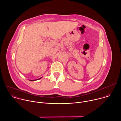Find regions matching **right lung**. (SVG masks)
Returning a JSON list of instances; mask_svg holds the SVG:
<instances>
[{
  "label": "right lung",
  "instance_id": "1",
  "mask_svg": "<svg viewBox=\"0 0 121 121\" xmlns=\"http://www.w3.org/2000/svg\"><path fill=\"white\" fill-rule=\"evenodd\" d=\"M42 78H40L39 79H41ZM30 81H34V80H30Z\"/></svg>",
  "mask_w": 121,
  "mask_h": 121
}]
</instances>
